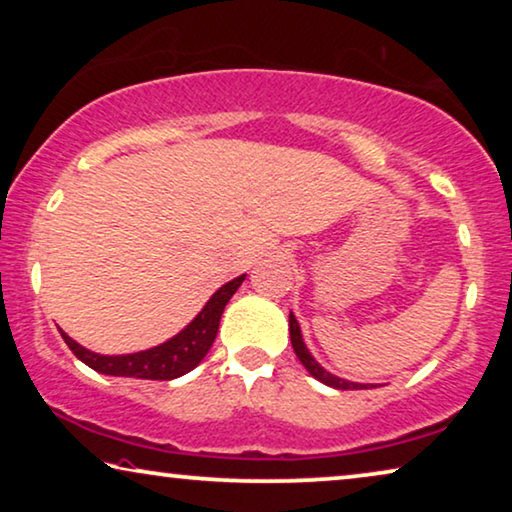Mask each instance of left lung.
<instances>
[{"instance_id":"8db88e82","label":"left lung","mask_w":512,"mask_h":512,"mask_svg":"<svg viewBox=\"0 0 512 512\" xmlns=\"http://www.w3.org/2000/svg\"><path fill=\"white\" fill-rule=\"evenodd\" d=\"M289 333H291V345H293V352L303 363L307 373H310L314 380L324 382L326 387H333V389H340V391H347V389H373V384H361V382H349V380H342V377L328 373V370L321 366V363L314 359L310 349H307L305 340H303V333H300V326H298V319L293 317V312H289Z\"/></svg>"}]
</instances>
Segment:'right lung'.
<instances>
[{
  "label": "right lung",
  "instance_id": "add662e5",
  "mask_svg": "<svg viewBox=\"0 0 512 512\" xmlns=\"http://www.w3.org/2000/svg\"><path fill=\"white\" fill-rule=\"evenodd\" d=\"M244 277L247 275H240L230 279L228 284H223L221 289L207 300L205 307L195 314V319L184 328V331H179L174 338L163 342V345L144 349V352L111 356L95 354L69 338L65 331H60L62 340L67 342V347L72 349L76 359H81L86 366L102 375L137 377V380H174V377L191 373V370L205 359L209 347L214 345L216 333H219L221 314L226 310L228 300L233 298V293L240 289Z\"/></svg>",
  "mask_w": 512,
  "mask_h": 512
}]
</instances>
